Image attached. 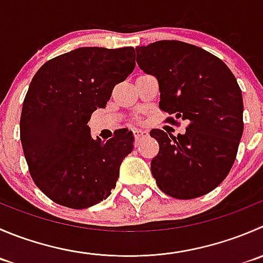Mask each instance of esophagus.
Here are the masks:
<instances>
[{
	"label": "esophagus",
	"instance_id": "esophagus-1",
	"mask_svg": "<svg viewBox=\"0 0 263 263\" xmlns=\"http://www.w3.org/2000/svg\"><path fill=\"white\" fill-rule=\"evenodd\" d=\"M146 136H149V132L146 129H136L135 131V139H136V141H139V140L144 139Z\"/></svg>",
	"mask_w": 263,
	"mask_h": 263
}]
</instances>
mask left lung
<instances>
[{"label":"left lung","mask_w":263,"mask_h":263,"mask_svg":"<svg viewBox=\"0 0 263 263\" xmlns=\"http://www.w3.org/2000/svg\"><path fill=\"white\" fill-rule=\"evenodd\" d=\"M136 53L140 69L159 83V108L189 122L177 136L150 131L159 144L150 164L158 187L176 199L211 193L230 172L243 135L236 78L217 56L181 41H158Z\"/></svg>","instance_id":"obj_1"}]
</instances>
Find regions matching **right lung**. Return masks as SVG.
Masks as SVG:
<instances>
[{
  "mask_svg": "<svg viewBox=\"0 0 263 263\" xmlns=\"http://www.w3.org/2000/svg\"><path fill=\"white\" fill-rule=\"evenodd\" d=\"M134 47H80L46 61L33 77L20 140L33 181L52 202L83 210L116 187L122 160L134 149L132 132L117 129L101 141L87 123L134 72Z\"/></svg>",
  "mask_w": 263,
  "mask_h": 263,
  "instance_id": "add662e5",
  "label": "right lung"
}]
</instances>
